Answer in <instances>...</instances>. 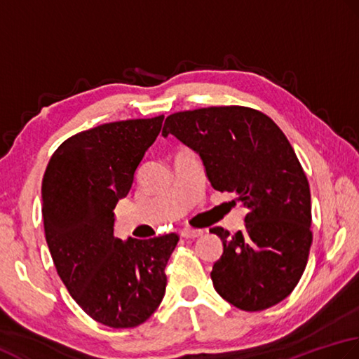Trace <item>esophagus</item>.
Listing matches in <instances>:
<instances>
[{
	"label": "esophagus",
	"mask_w": 359,
	"mask_h": 359,
	"mask_svg": "<svg viewBox=\"0 0 359 359\" xmlns=\"http://www.w3.org/2000/svg\"><path fill=\"white\" fill-rule=\"evenodd\" d=\"M201 233H203V231H200V229H182V231H181V237H184V238H195V237L201 236Z\"/></svg>",
	"instance_id": "34e87169"
}]
</instances>
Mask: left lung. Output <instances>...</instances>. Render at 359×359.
<instances>
[{
    "label": "left lung",
    "mask_w": 359,
    "mask_h": 359,
    "mask_svg": "<svg viewBox=\"0 0 359 359\" xmlns=\"http://www.w3.org/2000/svg\"><path fill=\"white\" fill-rule=\"evenodd\" d=\"M167 135L198 153L212 187L236 194L248 209L243 231L210 229L223 241L210 273L218 294L245 311L283 301L313 241L309 180L287 136L266 114L240 105L173 113Z\"/></svg>",
    "instance_id": "8db88e82"
}]
</instances>
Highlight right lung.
Masks as SVG:
<instances>
[{"mask_svg": "<svg viewBox=\"0 0 359 359\" xmlns=\"http://www.w3.org/2000/svg\"><path fill=\"white\" fill-rule=\"evenodd\" d=\"M163 121L161 114L80 131L58 145L43 175V223L57 273L88 316L113 328L136 327L155 313L180 240L175 232L114 237L113 210Z\"/></svg>", "mask_w": 359, "mask_h": 359, "instance_id": "add662e5", "label": "right lung"}]
</instances>
